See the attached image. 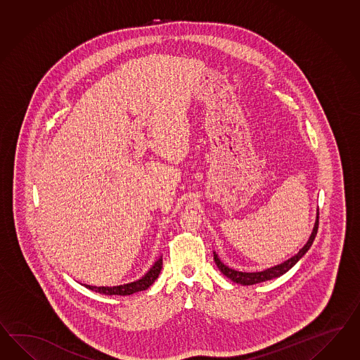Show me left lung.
<instances>
[{
    "label": "left lung",
    "instance_id": "8db88e82",
    "mask_svg": "<svg viewBox=\"0 0 360 360\" xmlns=\"http://www.w3.org/2000/svg\"><path fill=\"white\" fill-rule=\"evenodd\" d=\"M317 229H319V212L316 214L314 230H312L311 236L308 238L307 243L299 250L298 254L291 256L290 259L285 260L283 263L277 264V265L271 266V268H266V269H264L262 272H239V271H236V269H231V268H229L228 265H225V264L219 260V256H217L216 252H213V259H214V263L219 266V271H221L224 276H226L233 282L240 283L243 286L260 283V282H264V281L273 280V278H277V277H280L282 274H285L288 271H290L306 255V252L309 250V247L312 245L314 240H315Z\"/></svg>",
    "mask_w": 360,
    "mask_h": 360
}]
</instances>
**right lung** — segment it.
Returning <instances> with one entry per match:
<instances>
[{
	"label": "right lung",
	"instance_id": "1",
	"mask_svg": "<svg viewBox=\"0 0 360 360\" xmlns=\"http://www.w3.org/2000/svg\"><path fill=\"white\" fill-rule=\"evenodd\" d=\"M161 268H162V256L158 257L155 264L149 268L148 272L146 273L139 280L118 285V286H91V285H84V286L87 289L104 294V295H123V297L131 295L134 292L148 289L149 286L158 278V274L161 272Z\"/></svg>",
	"mask_w": 360,
	"mask_h": 360
}]
</instances>
